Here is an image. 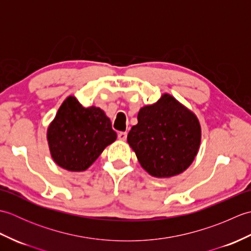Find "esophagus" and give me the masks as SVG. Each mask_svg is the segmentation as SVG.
Here are the masks:
<instances>
[{"instance_id": "esophagus-1", "label": "esophagus", "mask_w": 251, "mask_h": 251, "mask_svg": "<svg viewBox=\"0 0 251 251\" xmlns=\"http://www.w3.org/2000/svg\"><path fill=\"white\" fill-rule=\"evenodd\" d=\"M117 137H119V139L122 141H125L126 138H127V132L126 131H121L117 134Z\"/></svg>"}]
</instances>
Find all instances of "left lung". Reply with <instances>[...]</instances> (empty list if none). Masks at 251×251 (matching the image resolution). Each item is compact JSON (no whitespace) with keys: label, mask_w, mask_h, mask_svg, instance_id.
<instances>
[{"label":"left lung","mask_w":251,"mask_h":251,"mask_svg":"<svg viewBox=\"0 0 251 251\" xmlns=\"http://www.w3.org/2000/svg\"><path fill=\"white\" fill-rule=\"evenodd\" d=\"M127 141L147 172L157 178L179 175L199 151L201 126L196 116L170 95L143 106Z\"/></svg>","instance_id":"obj_1"}]
</instances>
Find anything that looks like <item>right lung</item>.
Masks as SVG:
<instances>
[{
  "label": "right lung",
  "mask_w": 251,
  "mask_h": 251,
  "mask_svg": "<svg viewBox=\"0 0 251 251\" xmlns=\"http://www.w3.org/2000/svg\"><path fill=\"white\" fill-rule=\"evenodd\" d=\"M47 139L51 156L60 167L83 172L116 140V132L102 110L84 108L76 98L68 97L49 127Z\"/></svg>",
  "instance_id": "obj_1"
}]
</instances>
